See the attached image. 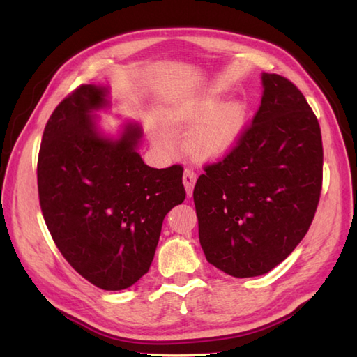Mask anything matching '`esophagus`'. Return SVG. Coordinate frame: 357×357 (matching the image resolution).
I'll return each mask as SVG.
<instances>
[{
	"label": "esophagus",
	"mask_w": 357,
	"mask_h": 357,
	"mask_svg": "<svg viewBox=\"0 0 357 357\" xmlns=\"http://www.w3.org/2000/svg\"><path fill=\"white\" fill-rule=\"evenodd\" d=\"M183 183H184V187H185L187 196H188V198H190L192 193H193L195 183H196V173L193 170H190V169H185L184 174H183Z\"/></svg>",
	"instance_id": "obj_1"
}]
</instances>
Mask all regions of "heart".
Returning <instances> with one entry per match:
<instances>
[{
  "label": "heart",
  "mask_w": 357,
  "mask_h": 357,
  "mask_svg": "<svg viewBox=\"0 0 357 357\" xmlns=\"http://www.w3.org/2000/svg\"><path fill=\"white\" fill-rule=\"evenodd\" d=\"M247 104L241 100L221 102L216 95L195 98L173 110L169 123L190 127L184 136V149L198 161H213L236 146L247 123ZM155 139L159 141L158 136Z\"/></svg>",
  "instance_id": "heart-1"
}]
</instances>
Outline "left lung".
Returning a JSON list of instances; mask_svg holds the SVG:
<instances>
[{"mask_svg":"<svg viewBox=\"0 0 357 357\" xmlns=\"http://www.w3.org/2000/svg\"><path fill=\"white\" fill-rule=\"evenodd\" d=\"M261 79L252 126L193 190L204 255L234 278L265 275L293 252L322 188V136L312 107L280 75L264 72Z\"/></svg>","mask_w":357,"mask_h":357,"instance_id":"obj_1","label":"left lung"}]
</instances>
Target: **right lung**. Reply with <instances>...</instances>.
Wrapping results in <instances>:
<instances>
[{"instance_id": "1", "label": "right lung", "mask_w": 357, "mask_h": 357, "mask_svg": "<svg viewBox=\"0 0 357 357\" xmlns=\"http://www.w3.org/2000/svg\"><path fill=\"white\" fill-rule=\"evenodd\" d=\"M107 86L86 84L58 105L38 156V193L59 252L89 282L116 291L149 271L169 211L183 204V167L151 169L138 153L142 127L105 133L96 112Z\"/></svg>"}]
</instances>
